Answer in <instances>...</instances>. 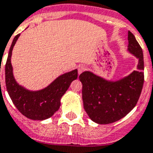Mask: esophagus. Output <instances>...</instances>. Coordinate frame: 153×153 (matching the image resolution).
Returning a JSON list of instances; mask_svg holds the SVG:
<instances>
[{"mask_svg": "<svg viewBox=\"0 0 153 153\" xmlns=\"http://www.w3.org/2000/svg\"><path fill=\"white\" fill-rule=\"evenodd\" d=\"M85 70H86V66H83V65H81V66H79V68H78V72H79V74H80L81 73L84 71Z\"/></svg>", "mask_w": 153, "mask_h": 153, "instance_id": "esophagus-1", "label": "esophagus"}]
</instances>
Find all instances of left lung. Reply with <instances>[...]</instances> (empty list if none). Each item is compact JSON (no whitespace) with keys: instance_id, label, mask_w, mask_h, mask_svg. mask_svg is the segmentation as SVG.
I'll list each match as a JSON object with an SVG mask.
<instances>
[{"instance_id":"obj_1","label":"left lung","mask_w":153,"mask_h":153,"mask_svg":"<svg viewBox=\"0 0 153 153\" xmlns=\"http://www.w3.org/2000/svg\"><path fill=\"white\" fill-rule=\"evenodd\" d=\"M128 40V51L138 59L136 71L115 81L89 71L79 75L84 109L90 119L99 124L123 118L135 108L141 94L144 79L143 51L130 31Z\"/></svg>"}]
</instances>
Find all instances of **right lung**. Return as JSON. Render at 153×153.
<instances>
[{
  "label": "right lung",
  "mask_w": 153,
  "mask_h": 153,
  "mask_svg": "<svg viewBox=\"0 0 153 153\" xmlns=\"http://www.w3.org/2000/svg\"><path fill=\"white\" fill-rule=\"evenodd\" d=\"M20 34L13 40L5 64V84L9 97L17 110L33 120L50 118L60 108L61 99L70 85L78 78V70L66 72L56 78L51 84L38 91H30L20 85L14 78L11 64L13 49Z\"/></svg>",
  "instance_id": "right-lung-1"
}]
</instances>
